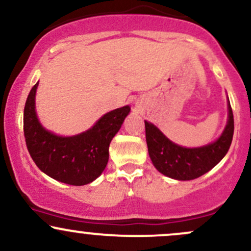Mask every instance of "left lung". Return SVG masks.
I'll return each instance as SVG.
<instances>
[{"label":"left lung","instance_id":"obj_1","mask_svg":"<svg viewBox=\"0 0 251 251\" xmlns=\"http://www.w3.org/2000/svg\"><path fill=\"white\" fill-rule=\"evenodd\" d=\"M226 127L216 142L201 148H183L162 133L153 124L145 120V136L149 156L159 173L175 180L188 181L200 177L216 167L226 155L233 137V113L227 102Z\"/></svg>","mask_w":251,"mask_h":251}]
</instances>
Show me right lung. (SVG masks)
I'll return each mask as SVG.
<instances>
[{
	"label": "right lung",
	"mask_w": 251,
	"mask_h": 251,
	"mask_svg": "<svg viewBox=\"0 0 251 251\" xmlns=\"http://www.w3.org/2000/svg\"><path fill=\"white\" fill-rule=\"evenodd\" d=\"M38 83L29 92L24 111V133L29 155L41 172L59 182L71 186L93 182L107 166L109 144L130 113V106L108 112L83 133L60 137L45 130L38 120Z\"/></svg>",
	"instance_id": "right-lung-1"
}]
</instances>
